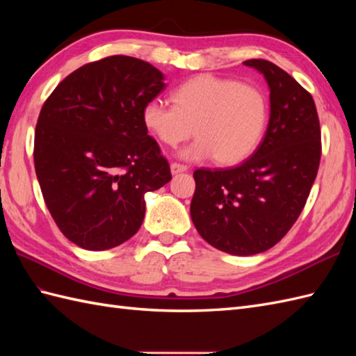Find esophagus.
<instances>
[{
    "instance_id": "1",
    "label": "esophagus",
    "mask_w": 356,
    "mask_h": 356,
    "mask_svg": "<svg viewBox=\"0 0 356 356\" xmlns=\"http://www.w3.org/2000/svg\"><path fill=\"white\" fill-rule=\"evenodd\" d=\"M188 170L186 165L182 163H177V162H172L171 163V172L172 174H179V172H185Z\"/></svg>"
}]
</instances>
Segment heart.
<instances>
[{
    "mask_svg": "<svg viewBox=\"0 0 356 356\" xmlns=\"http://www.w3.org/2000/svg\"><path fill=\"white\" fill-rule=\"evenodd\" d=\"M172 105L151 99L142 110V122L163 145L176 147L197 136L180 156L188 161L214 157L220 165L245 161L266 130L269 105L261 88L236 79L199 74L182 82Z\"/></svg>",
    "mask_w": 356,
    "mask_h": 356,
    "instance_id": "1",
    "label": "heart"
}]
</instances>
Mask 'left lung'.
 <instances>
[{
	"label": "left lung",
	"instance_id": "obj_1",
	"mask_svg": "<svg viewBox=\"0 0 356 356\" xmlns=\"http://www.w3.org/2000/svg\"><path fill=\"white\" fill-rule=\"evenodd\" d=\"M243 64L268 82L266 134L243 163L195 170L190 209L200 236L232 255L264 252L286 236L306 205L321 159L320 120L311 93L266 59Z\"/></svg>",
	"mask_w": 356,
	"mask_h": 356
}]
</instances>
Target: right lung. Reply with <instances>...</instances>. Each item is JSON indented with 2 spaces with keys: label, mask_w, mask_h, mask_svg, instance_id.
I'll return each mask as SVG.
<instances>
[{
  "label": "right lung",
  "mask_w": 356,
  "mask_h": 356,
  "mask_svg": "<svg viewBox=\"0 0 356 356\" xmlns=\"http://www.w3.org/2000/svg\"><path fill=\"white\" fill-rule=\"evenodd\" d=\"M163 79L142 59L108 56L70 73L44 102L36 177L53 220L79 248L104 251L131 238L145 217V194L171 180L142 122Z\"/></svg>",
  "instance_id": "1"
}]
</instances>
